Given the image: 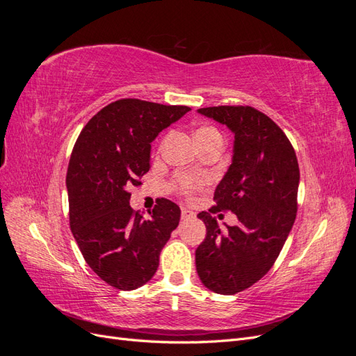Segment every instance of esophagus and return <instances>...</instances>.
Masks as SVG:
<instances>
[{"label": "esophagus", "instance_id": "obj_1", "mask_svg": "<svg viewBox=\"0 0 356 356\" xmlns=\"http://www.w3.org/2000/svg\"><path fill=\"white\" fill-rule=\"evenodd\" d=\"M196 217V213L193 212V211H190V209H187V208H182L181 209V218L182 220H191V218H195Z\"/></svg>", "mask_w": 356, "mask_h": 356}]
</instances>
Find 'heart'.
Returning a JSON list of instances; mask_svg holds the SVG:
<instances>
[{
  "label": "heart",
  "instance_id": "heart-1",
  "mask_svg": "<svg viewBox=\"0 0 356 356\" xmlns=\"http://www.w3.org/2000/svg\"><path fill=\"white\" fill-rule=\"evenodd\" d=\"M209 135H218V131L215 127H211V126H203L196 132V139H200L203 136H209ZM203 182H204L203 179H199V178H195V177L179 175L177 178V187L179 190V193H182V195L190 196L203 186Z\"/></svg>",
  "mask_w": 356,
  "mask_h": 356
}]
</instances>
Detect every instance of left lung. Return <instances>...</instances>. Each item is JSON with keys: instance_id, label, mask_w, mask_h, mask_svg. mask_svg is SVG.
I'll list each match as a JSON object with an SVG mask.
<instances>
[{"instance_id": "left-lung-1", "label": "left lung", "mask_w": 356, "mask_h": 356, "mask_svg": "<svg viewBox=\"0 0 356 356\" xmlns=\"http://www.w3.org/2000/svg\"><path fill=\"white\" fill-rule=\"evenodd\" d=\"M199 113L234 134L233 160L215 188V204L197 217L207 238L196 250L202 284L232 296L252 286L270 270L293 229L300 182L293 145L270 117L250 105H220ZM232 210L238 224L218 227L210 212Z\"/></svg>"}]
</instances>
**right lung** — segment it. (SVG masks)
<instances>
[{"instance_id": "right-lung-1", "label": "right lung", "mask_w": 356, "mask_h": 356, "mask_svg": "<svg viewBox=\"0 0 356 356\" xmlns=\"http://www.w3.org/2000/svg\"><path fill=\"white\" fill-rule=\"evenodd\" d=\"M190 110L118 99L96 113L75 141L67 172L70 227L86 263L117 289H136L154 276L161 248L178 227L177 203L160 197L145 218L129 204V188L141 186L149 170L154 138Z\"/></svg>"}]
</instances>
